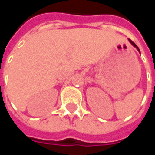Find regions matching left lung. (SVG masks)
I'll return each instance as SVG.
<instances>
[{"mask_svg":"<svg viewBox=\"0 0 155 155\" xmlns=\"http://www.w3.org/2000/svg\"><path fill=\"white\" fill-rule=\"evenodd\" d=\"M129 41H130V43H131V44H133V45H134V47H136V48H137V49H138V51H139V48H138L137 47V45H136V44H134V42H133V41H132V40H130V39H129Z\"/></svg>","mask_w":155,"mask_h":155,"instance_id":"left-lung-1","label":"left lung"}]
</instances>
